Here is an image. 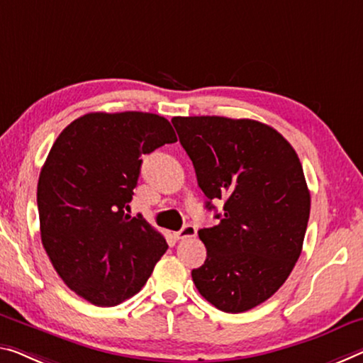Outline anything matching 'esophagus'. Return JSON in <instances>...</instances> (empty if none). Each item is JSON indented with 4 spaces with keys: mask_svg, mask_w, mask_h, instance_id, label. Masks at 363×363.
Here are the masks:
<instances>
[{
    "mask_svg": "<svg viewBox=\"0 0 363 363\" xmlns=\"http://www.w3.org/2000/svg\"><path fill=\"white\" fill-rule=\"evenodd\" d=\"M196 233H198V228H196V227L191 225V224H186L185 227L182 228L180 232H177V233H175V238H177V240L193 238V237H196Z\"/></svg>",
    "mask_w": 363,
    "mask_h": 363,
    "instance_id": "1",
    "label": "esophagus"
}]
</instances>
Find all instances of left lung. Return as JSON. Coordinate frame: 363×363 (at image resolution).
I'll return each mask as SVG.
<instances>
[{
  "label": "left lung",
  "mask_w": 363,
  "mask_h": 363,
  "mask_svg": "<svg viewBox=\"0 0 363 363\" xmlns=\"http://www.w3.org/2000/svg\"><path fill=\"white\" fill-rule=\"evenodd\" d=\"M172 123L206 208L224 201L219 224L198 232L208 256L191 271L194 286L225 313L252 310L279 291L302 253L310 191L298 155L255 120L175 116Z\"/></svg>",
  "instance_id": "obj_1"
}]
</instances>
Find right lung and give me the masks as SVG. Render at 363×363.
Segmentation results:
<instances>
[{"mask_svg":"<svg viewBox=\"0 0 363 363\" xmlns=\"http://www.w3.org/2000/svg\"><path fill=\"white\" fill-rule=\"evenodd\" d=\"M175 141L164 116L96 111L66 126L50 149L37 185L42 245L66 286L92 305L138 294L169 248L126 211L141 155Z\"/></svg>","mask_w":363,"mask_h":363,"instance_id":"add662e5","label":"right lung"}]
</instances>
